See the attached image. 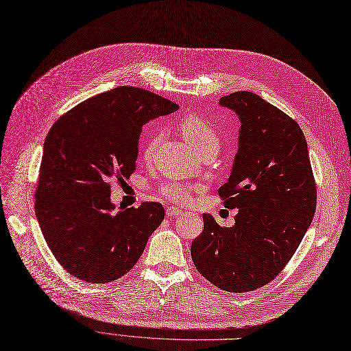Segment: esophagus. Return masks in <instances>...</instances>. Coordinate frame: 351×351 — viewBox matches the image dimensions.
<instances>
[{
    "instance_id": "34e87169",
    "label": "esophagus",
    "mask_w": 351,
    "mask_h": 351,
    "mask_svg": "<svg viewBox=\"0 0 351 351\" xmlns=\"http://www.w3.org/2000/svg\"><path fill=\"white\" fill-rule=\"evenodd\" d=\"M182 210L178 208V206H169V208L166 210V215L167 217H178V215H182Z\"/></svg>"
}]
</instances>
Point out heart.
<instances>
[{"instance_id": "b5f03b06", "label": "heart", "mask_w": 351, "mask_h": 351, "mask_svg": "<svg viewBox=\"0 0 351 351\" xmlns=\"http://www.w3.org/2000/svg\"><path fill=\"white\" fill-rule=\"evenodd\" d=\"M179 130L197 152H202L208 147L218 149L219 143H221V136H219L215 124L210 120H206L201 114L185 115L184 119L179 121ZM156 143H158V136H150V138L145 145V149H143V158L146 160L152 159ZM195 189L197 186L173 180V182H167L159 186L158 192L162 198L171 202L189 204L192 201V192Z\"/></svg>"}]
</instances>
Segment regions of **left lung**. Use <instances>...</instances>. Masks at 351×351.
<instances>
[{
  "label": "left lung",
  "instance_id": "left-lung-1",
  "mask_svg": "<svg viewBox=\"0 0 351 351\" xmlns=\"http://www.w3.org/2000/svg\"><path fill=\"white\" fill-rule=\"evenodd\" d=\"M219 106L241 121L231 175L218 189L226 208L239 213L232 227L204 214L191 256L217 288L243 293L288 265L315 214L317 185L305 136L289 115L249 90L223 97Z\"/></svg>",
  "mask_w": 351,
  "mask_h": 351
}]
</instances>
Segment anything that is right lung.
<instances>
[{"mask_svg":"<svg viewBox=\"0 0 351 351\" xmlns=\"http://www.w3.org/2000/svg\"><path fill=\"white\" fill-rule=\"evenodd\" d=\"M178 108L150 90L119 86L77 104L51 125L34 211L49 249L75 278L108 283L124 276L162 224L159 202L112 213L110 180L136 171L141 127Z\"/></svg>","mask_w":351,"mask_h":351,"instance_id":"add662e5","label":"right lung"}]
</instances>
